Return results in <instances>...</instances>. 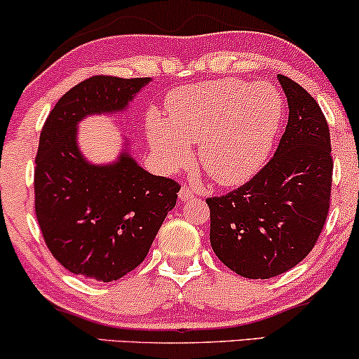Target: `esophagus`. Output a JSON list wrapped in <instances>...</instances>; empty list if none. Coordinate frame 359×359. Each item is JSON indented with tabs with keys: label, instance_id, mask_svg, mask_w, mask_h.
Returning a JSON list of instances; mask_svg holds the SVG:
<instances>
[{
	"label": "esophagus",
	"instance_id": "obj_1",
	"mask_svg": "<svg viewBox=\"0 0 359 359\" xmlns=\"http://www.w3.org/2000/svg\"><path fill=\"white\" fill-rule=\"evenodd\" d=\"M192 196H194V192L191 191V189L185 187V185H182V187H180V191H179V198H180V201L187 202L189 198H192Z\"/></svg>",
	"mask_w": 359,
	"mask_h": 359
}]
</instances>
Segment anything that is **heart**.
<instances>
[{
	"label": "heart",
	"mask_w": 359,
	"mask_h": 359,
	"mask_svg": "<svg viewBox=\"0 0 359 359\" xmlns=\"http://www.w3.org/2000/svg\"><path fill=\"white\" fill-rule=\"evenodd\" d=\"M284 120V98L274 85L224 79L180 86L167 97L165 118L147 115V138L170 170L191 158L219 185L248 182L264 165Z\"/></svg>",
	"instance_id": "1"
}]
</instances>
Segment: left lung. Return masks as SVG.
Listing matches in <instances>:
<instances>
[{
  "label": "left lung",
  "mask_w": 359,
  "mask_h": 359,
  "mask_svg": "<svg viewBox=\"0 0 359 359\" xmlns=\"http://www.w3.org/2000/svg\"><path fill=\"white\" fill-rule=\"evenodd\" d=\"M289 118L274 157L248 184L207 198L210 245L236 274L269 279L299 264L330 210L332 157L321 109L294 80L278 75Z\"/></svg>",
  "instance_id": "left-lung-1"
}]
</instances>
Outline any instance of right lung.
I'll list each match as a JSON object with an SVG mask.
<instances>
[{"label":"right lung","instance_id":"right-lung-1","mask_svg":"<svg viewBox=\"0 0 359 359\" xmlns=\"http://www.w3.org/2000/svg\"><path fill=\"white\" fill-rule=\"evenodd\" d=\"M150 79L92 76L56 102L41 128L34 167V212L43 239L70 273L110 283L144 261L179 184L138 165L125 140L111 163L86 161L79 123L128 109Z\"/></svg>","mask_w":359,"mask_h":359}]
</instances>
